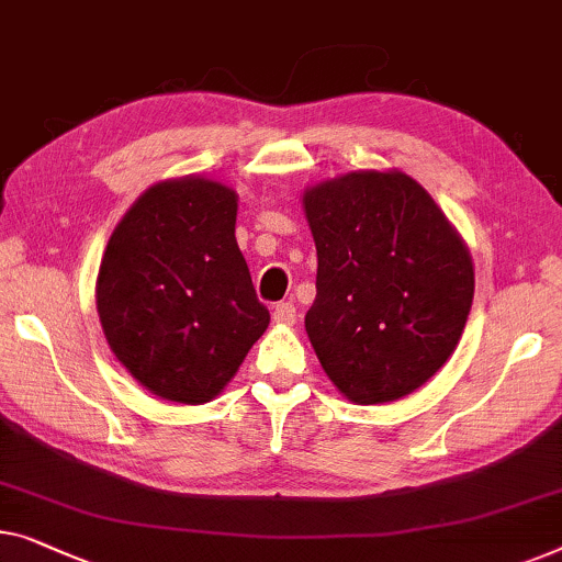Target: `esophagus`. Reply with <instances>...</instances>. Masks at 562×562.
Returning a JSON list of instances; mask_svg holds the SVG:
<instances>
[{"instance_id": "34e87169", "label": "esophagus", "mask_w": 562, "mask_h": 562, "mask_svg": "<svg viewBox=\"0 0 562 562\" xmlns=\"http://www.w3.org/2000/svg\"><path fill=\"white\" fill-rule=\"evenodd\" d=\"M296 306L294 301H281L273 306V322L276 324H296Z\"/></svg>"}]
</instances>
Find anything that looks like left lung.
<instances>
[{"mask_svg": "<svg viewBox=\"0 0 562 562\" xmlns=\"http://www.w3.org/2000/svg\"><path fill=\"white\" fill-rule=\"evenodd\" d=\"M316 246L306 335L357 405L411 395L467 327L474 263L434 198L397 169L349 172L304 192Z\"/></svg>", "mask_w": 562, "mask_h": 562, "instance_id": "8db88e82", "label": "left lung"}]
</instances>
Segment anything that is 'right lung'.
Segmentation results:
<instances>
[{"mask_svg":"<svg viewBox=\"0 0 562 562\" xmlns=\"http://www.w3.org/2000/svg\"><path fill=\"white\" fill-rule=\"evenodd\" d=\"M238 194L200 175L157 182L111 233L95 308L116 360L172 403L213 401L271 314L235 240Z\"/></svg>","mask_w":562,"mask_h":562,"instance_id":"add662e5","label":"right lung"}]
</instances>
